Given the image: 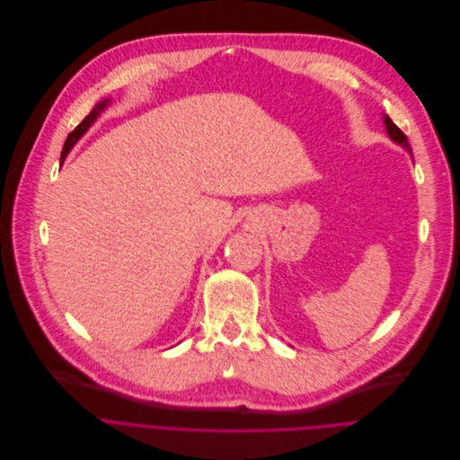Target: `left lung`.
<instances>
[{
    "label": "left lung",
    "instance_id": "1",
    "mask_svg": "<svg viewBox=\"0 0 460 460\" xmlns=\"http://www.w3.org/2000/svg\"><path fill=\"white\" fill-rule=\"evenodd\" d=\"M385 125H386V130H388V136L395 141V143H399V145H402L410 154H411V146H410V143H408V137L404 136V132L388 118V116H385Z\"/></svg>",
    "mask_w": 460,
    "mask_h": 460
}]
</instances>
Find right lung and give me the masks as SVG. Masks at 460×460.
I'll return each mask as SVG.
<instances>
[{"mask_svg": "<svg viewBox=\"0 0 460 460\" xmlns=\"http://www.w3.org/2000/svg\"><path fill=\"white\" fill-rule=\"evenodd\" d=\"M111 103V100H103L102 103H98L94 109H92V112L68 134V137H66V141H65V145H63V150H61V163H63V159L66 157V154L70 152V148L77 143V139L90 128V125L96 121V118L100 116V112L102 111H105V107Z\"/></svg>", "mask_w": 460, "mask_h": 460, "instance_id": "right-lung-1", "label": "right lung"}]
</instances>
